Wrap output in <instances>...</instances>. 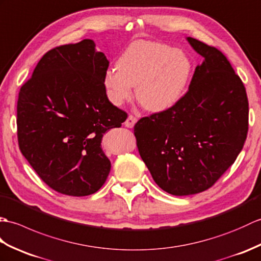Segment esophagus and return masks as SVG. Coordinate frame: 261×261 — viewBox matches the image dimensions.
<instances>
[{
  "label": "esophagus",
  "instance_id": "1",
  "mask_svg": "<svg viewBox=\"0 0 261 261\" xmlns=\"http://www.w3.org/2000/svg\"><path fill=\"white\" fill-rule=\"evenodd\" d=\"M136 117H134V116H132V115H129L128 117H127V119L125 120V123H124V125L126 126V127H128V128H133V127H134V125H135V123H136Z\"/></svg>",
  "mask_w": 261,
  "mask_h": 261
}]
</instances>
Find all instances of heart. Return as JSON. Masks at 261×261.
Masks as SVG:
<instances>
[{
  "mask_svg": "<svg viewBox=\"0 0 261 261\" xmlns=\"http://www.w3.org/2000/svg\"><path fill=\"white\" fill-rule=\"evenodd\" d=\"M193 72L191 58L183 50L155 41H135L103 74L108 99L120 106L133 97L149 112L174 107L188 89Z\"/></svg>",
  "mask_w": 261,
  "mask_h": 261,
  "instance_id": "b5f03b06",
  "label": "heart"
}]
</instances>
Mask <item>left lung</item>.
Instances as JSON below:
<instances>
[{"instance_id": "8db88e82", "label": "left lung", "mask_w": 261, "mask_h": 261, "mask_svg": "<svg viewBox=\"0 0 261 261\" xmlns=\"http://www.w3.org/2000/svg\"><path fill=\"white\" fill-rule=\"evenodd\" d=\"M203 62L174 107L134 126L138 152L155 183L173 195L211 188L234 163L247 138L246 88L221 51L187 38Z\"/></svg>"}]
</instances>
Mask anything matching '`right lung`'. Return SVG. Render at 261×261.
I'll return each instance as SVG.
<instances>
[{
    "label": "right lung",
    "instance_id": "add662e5",
    "mask_svg": "<svg viewBox=\"0 0 261 261\" xmlns=\"http://www.w3.org/2000/svg\"><path fill=\"white\" fill-rule=\"evenodd\" d=\"M109 61L95 42L56 47L45 54L17 99L21 153L51 189L66 195L97 192L111 172L103 134L127 114L108 100L103 74Z\"/></svg>",
    "mask_w": 261,
    "mask_h": 261
}]
</instances>
